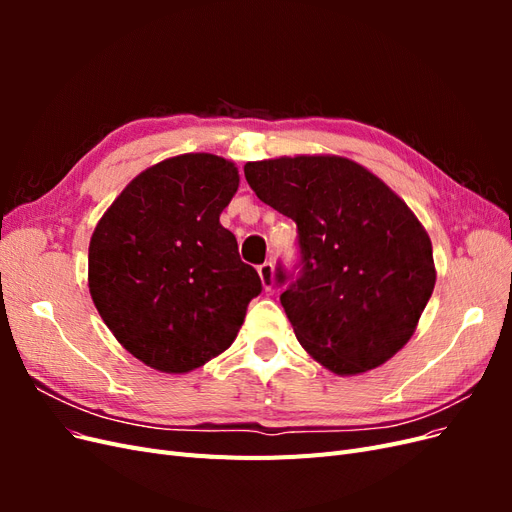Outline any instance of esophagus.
Listing matches in <instances>:
<instances>
[{
	"instance_id": "1",
	"label": "esophagus",
	"mask_w": 512,
	"mask_h": 512,
	"mask_svg": "<svg viewBox=\"0 0 512 512\" xmlns=\"http://www.w3.org/2000/svg\"><path fill=\"white\" fill-rule=\"evenodd\" d=\"M258 275H260V282H262V286H265V290H271L273 288V262L267 260V262H262V265H258Z\"/></svg>"
}]
</instances>
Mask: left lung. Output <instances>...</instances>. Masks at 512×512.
<instances>
[{
	"instance_id": "obj_1",
	"label": "left lung",
	"mask_w": 512,
	"mask_h": 512,
	"mask_svg": "<svg viewBox=\"0 0 512 512\" xmlns=\"http://www.w3.org/2000/svg\"><path fill=\"white\" fill-rule=\"evenodd\" d=\"M256 196L297 224L299 262L275 284L299 344L335 374L408 344L436 284L431 241L389 185L337 156L245 164Z\"/></svg>"
}]
</instances>
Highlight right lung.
<instances>
[{
  "label": "right lung",
  "instance_id": "add662e5",
  "mask_svg": "<svg viewBox=\"0 0 512 512\" xmlns=\"http://www.w3.org/2000/svg\"><path fill=\"white\" fill-rule=\"evenodd\" d=\"M239 188L232 162L185 153L147 168L98 222L89 292L117 342L185 374L224 352L262 284L220 213Z\"/></svg>",
  "mask_w": 512,
  "mask_h": 512
}]
</instances>
